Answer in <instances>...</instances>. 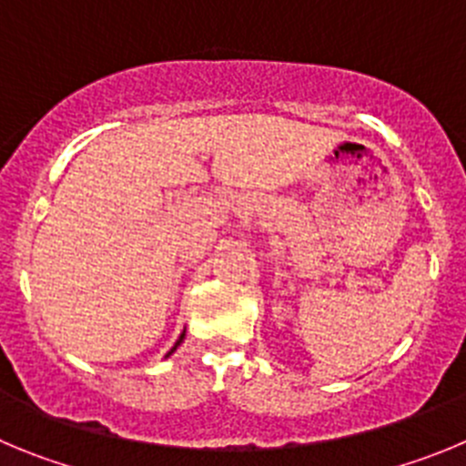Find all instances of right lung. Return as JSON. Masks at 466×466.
<instances>
[{
  "label": "right lung",
  "instance_id": "add662e5",
  "mask_svg": "<svg viewBox=\"0 0 466 466\" xmlns=\"http://www.w3.org/2000/svg\"><path fill=\"white\" fill-rule=\"evenodd\" d=\"M183 337H186V334H181V337H178V341H176V346H174V348H171V350H169V355H171V353H174V350H176V348H178V346H181V341H183Z\"/></svg>",
  "mask_w": 466,
  "mask_h": 466
}]
</instances>
